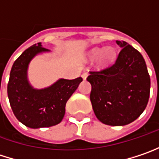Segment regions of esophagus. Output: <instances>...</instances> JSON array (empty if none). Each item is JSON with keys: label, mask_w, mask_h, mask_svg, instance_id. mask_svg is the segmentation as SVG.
I'll list each match as a JSON object with an SVG mask.
<instances>
[{"label": "esophagus", "mask_w": 159, "mask_h": 159, "mask_svg": "<svg viewBox=\"0 0 159 159\" xmlns=\"http://www.w3.org/2000/svg\"><path fill=\"white\" fill-rule=\"evenodd\" d=\"M88 73L87 72H84V73H83V75H82V77H83V79L85 80L87 78V76H88Z\"/></svg>", "instance_id": "esophagus-1"}]
</instances>
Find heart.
Wrapping results in <instances>:
<instances>
[{"label":"heart","mask_w":159,"mask_h":159,"mask_svg":"<svg viewBox=\"0 0 159 159\" xmlns=\"http://www.w3.org/2000/svg\"><path fill=\"white\" fill-rule=\"evenodd\" d=\"M92 56L93 57H96L99 56L100 61L102 64H109L114 59L115 53L111 48H106L103 50H102L101 48H94L92 51Z\"/></svg>","instance_id":"1"}]
</instances>
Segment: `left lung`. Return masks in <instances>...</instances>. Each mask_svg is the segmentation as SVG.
<instances>
[{
	"label": "left lung",
	"mask_w": 159,
	"mask_h": 159,
	"mask_svg": "<svg viewBox=\"0 0 159 159\" xmlns=\"http://www.w3.org/2000/svg\"><path fill=\"white\" fill-rule=\"evenodd\" d=\"M115 62L104 69L91 71L90 100L101 122L123 126L134 121L147 107L150 77L142 55L125 41Z\"/></svg>",
	"instance_id": "8db88e82"
}]
</instances>
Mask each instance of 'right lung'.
I'll use <instances>...</instances> for the list:
<instances>
[{
	"mask_svg": "<svg viewBox=\"0 0 159 159\" xmlns=\"http://www.w3.org/2000/svg\"><path fill=\"white\" fill-rule=\"evenodd\" d=\"M48 51L41 43L33 45L16 59L8 83V97L15 117L25 126L33 129L47 128L58 124L63 120L66 104L83 81L59 79L48 88H32L27 79L28 66L33 57Z\"/></svg>",
	"mask_w": 159,
	"mask_h": 159,
	"instance_id": "right-lung-1",
	"label": "right lung"
}]
</instances>
